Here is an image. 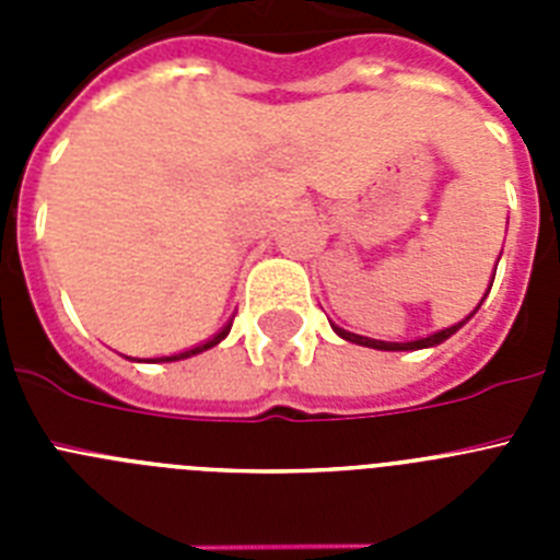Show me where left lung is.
<instances>
[{
    "label": "left lung",
    "mask_w": 560,
    "mask_h": 560,
    "mask_svg": "<svg viewBox=\"0 0 560 560\" xmlns=\"http://www.w3.org/2000/svg\"><path fill=\"white\" fill-rule=\"evenodd\" d=\"M493 275H497V271H493ZM491 285H493V280H491ZM488 291H491V289H488ZM485 296H488V294H485ZM485 296H482V300H485ZM479 305H482V303H479ZM479 305H477V308L471 311V314L465 316L463 323L452 325V328H446V330H438V334L427 336V339H415V341H381V339H368V336L350 334V330H345V328H336V325H330V328H334L336 334L341 336V339L353 341V345H361V348H373V350H423V348H434V345H440V341H446L448 336H452V334H457V330L463 328V325L468 323V319H471L474 314H477V311H479Z\"/></svg>",
    "instance_id": "8db88e82"
}]
</instances>
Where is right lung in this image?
Here are the masks:
<instances>
[{"instance_id":"add662e5","label":"right lung","mask_w":560,"mask_h":560,"mask_svg":"<svg viewBox=\"0 0 560 560\" xmlns=\"http://www.w3.org/2000/svg\"><path fill=\"white\" fill-rule=\"evenodd\" d=\"M230 328H232V325H224V328H221V330H219V334L212 336V339L201 341V345H196V348L185 350V353H173V355H162V359H153V361H179V359H190V355H196V353H205V350L215 348V345H219V341H221V339H224V336H226V334H230Z\"/></svg>"}]
</instances>
